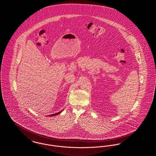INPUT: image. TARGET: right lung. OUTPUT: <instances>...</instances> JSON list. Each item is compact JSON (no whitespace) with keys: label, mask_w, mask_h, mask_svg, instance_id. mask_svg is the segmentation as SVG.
Returning a JSON list of instances; mask_svg holds the SVG:
<instances>
[{"label":"right lung","mask_w":156,"mask_h":156,"mask_svg":"<svg viewBox=\"0 0 156 156\" xmlns=\"http://www.w3.org/2000/svg\"><path fill=\"white\" fill-rule=\"evenodd\" d=\"M61 112H62V111H61L59 112H58V113H56L52 114V115H49V116H56V115H57L59 114Z\"/></svg>","instance_id":"obj_1"}]
</instances>
